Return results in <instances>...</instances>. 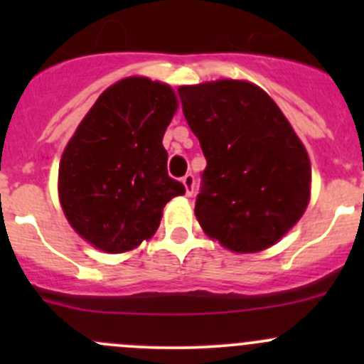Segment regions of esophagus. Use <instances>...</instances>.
Returning <instances> with one entry per match:
<instances>
[{
	"label": "esophagus",
	"mask_w": 364,
	"mask_h": 364,
	"mask_svg": "<svg viewBox=\"0 0 364 364\" xmlns=\"http://www.w3.org/2000/svg\"><path fill=\"white\" fill-rule=\"evenodd\" d=\"M181 183L185 185V190H186V196L192 197L193 193V188H196V178H193V174H186L185 178L181 179Z\"/></svg>",
	"instance_id": "34e87169"
}]
</instances>
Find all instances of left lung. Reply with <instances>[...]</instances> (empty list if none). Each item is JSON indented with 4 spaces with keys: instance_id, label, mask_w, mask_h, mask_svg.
I'll return each instance as SVG.
<instances>
[{
    "instance_id": "left-lung-1",
    "label": "left lung",
    "mask_w": 364,
    "mask_h": 364,
    "mask_svg": "<svg viewBox=\"0 0 364 364\" xmlns=\"http://www.w3.org/2000/svg\"><path fill=\"white\" fill-rule=\"evenodd\" d=\"M183 114L208 160L196 216L234 253L277 245L310 203L304 144L273 98L248 80L179 86Z\"/></svg>"
}]
</instances>
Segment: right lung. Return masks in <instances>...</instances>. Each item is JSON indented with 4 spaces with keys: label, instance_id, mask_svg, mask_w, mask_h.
<instances>
[{
    "label": "right lung",
    "instance_id": "obj_1",
    "mask_svg": "<svg viewBox=\"0 0 364 364\" xmlns=\"http://www.w3.org/2000/svg\"><path fill=\"white\" fill-rule=\"evenodd\" d=\"M168 84L132 75L98 97L63 149L58 196L91 247L124 253L151 240L165 204L185 193L167 174L161 139L178 111Z\"/></svg>",
    "mask_w": 364,
    "mask_h": 364
}]
</instances>
